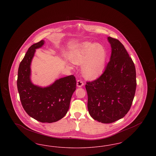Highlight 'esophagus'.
Here are the masks:
<instances>
[{
    "label": "esophagus",
    "instance_id": "esophagus-1",
    "mask_svg": "<svg viewBox=\"0 0 156 156\" xmlns=\"http://www.w3.org/2000/svg\"><path fill=\"white\" fill-rule=\"evenodd\" d=\"M76 85L78 87H81L83 85V82L81 80H78L76 82Z\"/></svg>",
    "mask_w": 156,
    "mask_h": 156
}]
</instances>
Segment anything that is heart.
<instances>
[{"label": "heart", "instance_id": "heart-1", "mask_svg": "<svg viewBox=\"0 0 156 156\" xmlns=\"http://www.w3.org/2000/svg\"><path fill=\"white\" fill-rule=\"evenodd\" d=\"M69 59L76 64H82L83 76L93 80L99 76L105 67L106 52L99 44L84 43L69 54Z\"/></svg>", "mask_w": 156, "mask_h": 156}]
</instances>
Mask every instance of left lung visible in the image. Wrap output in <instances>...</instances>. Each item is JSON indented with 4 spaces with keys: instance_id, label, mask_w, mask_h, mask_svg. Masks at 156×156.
<instances>
[{
    "instance_id": "left-lung-1",
    "label": "left lung",
    "mask_w": 156,
    "mask_h": 156,
    "mask_svg": "<svg viewBox=\"0 0 156 156\" xmlns=\"http://www.w3.org/2000/svg\"><path fill=\"white\" fill-rule=\"evenodd\" d=\"M108 40L112 48L110 61L102 74L85 85L89 115L104 123H113L126 115L136 88L133 60L118 39L108 37Z\"/></svg>"
}]
</instances>
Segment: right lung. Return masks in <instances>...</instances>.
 I'll return each mask as SVG.
<instances>
[{"mask_svg": "<svg viewBox=\"0 0 156 156\" xmlns=\"http://www.w3.org/2000/svg\"><path fill=\"white\" fill-rule=\"evenodd\" d=\"M44 43V41L41 40L28 49L19 65L17 86L23 107L30 117L42 123H52L67 114L76 82L71 75L57 80L45 88L31 82V62L36 49Z\"/></svg>", "mask_w": 156, "mask_h": 156, "instance_id": "right-lung-1", "label": "right lung"}]
</instances>
